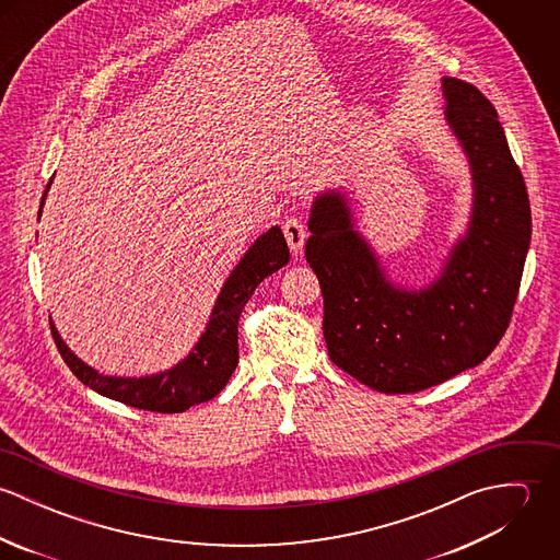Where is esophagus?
<instances>
[{"mask_svg": "<svg viewBox=\"0 0 560 560\" xmlns=\"http://www.w3.org/2000/svg\"><path fill=\"white\" fill-rule=\"evenodd\" d=\"M282 231H284V240L289 243L291 252L300 254L302 247H304V241H306V226L302 224V220L300 218H289L284 222Z\"/></svg>", "mask_w": 560, "mask_h": 560, "instance_id": "1", "label": "esophagus"}]
</instances>
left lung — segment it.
Wrapping results in <instances>:
<instances>
[{
  "label": "left lung",
  "instance_id": "8db88e82",
  "mask_svg": "<svg viewBox=\"0 0 560 560\" xmlns=\"http://www.w3.org/2000/svg\"><path fill=\"white\" fill-rule=\"evenodd\" d=\"M442 94L446 125L470 165L472 209L438 278L420 289L393 282L342 189L319 194L308 220L306 260L319 278L327 353L386 395L479 366L506 331L530 245L524 176L493 105L455 78H442Z\"/></svg>",
  "mask_w": 560,
  "mask_h": 560
}]
</instances>
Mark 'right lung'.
<instances>
[{"label": "right lung", "mask_w": 560, "mask_h": 560, "mask_svg": "<svg viewBox=\"0 0 560 560\" xmlns=\"http://www.w3.org/2000/svg\"><path fill=\"white\" fill-rule=\"evenodd\" d=\"M54 180V178H51ZM47 189L40 200L38 220L43 213V205L47 198ZM289 262V245L278 226H271L254 241L247 252L241 256L237 267L226 278L215 306L211 311L209 323L200 334L198 342L191 351L176 362L172 369H165L155 375L144 377H116L103 375L96 369L88 366L78 358L69 345L62 340L60 331L51 320V334L56 347L69 369L75 373L83 386L92 388L94 393L107 399L120 400L129 407L147 409V411H161V413H180L191 405L211 400L218 397L224 386L229 384L231 375L240 362V340L237 327L243 306L256 291V287L271 276L273 271L282 269Z\"/></svg>", "instance_id": "1"}]
</instances>
